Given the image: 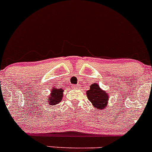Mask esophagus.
Masks as SVG:
<instances>
[{"label": "esophagus", "mask_w": 152, "mask_h": 152, "mask_svg": "<svg viewBox=\"0 0 152 152\" xmlns=\"http://www.w3.org/2000/svg\"><path fill=\"white\" fill-rule=\"evenodd\" d=\"M78 86H77H77H74V88H78Z\"/></svg>", "instance_id": "1"}]
</instances>
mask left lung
I'll list each match as a JSON object with an SVG mask.
<instances>
[{
  "label": "left lung",
  "mask_w": 152,
  "mask_h": 152,
  "mask_svg": "<svg viewBox=\"0 0 152 152\" xmlns=\"http://www.w3.org/2000/svg\"><path fill=\"white\" fill-rule=\"evenodd\" d=\"M88 99L96 109L104 110L108 105L109 94L99 87L97 83L91 85L90 89L86 91Z\"/></svg>",
  "instance_id": "1"
}]
</instances>
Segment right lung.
<instances>
[{
  "instance_id": "1",
  "label": "right lung",
  "mask_w": 152,
  "mask_h": 152,
  "mask_svg": "<svg viewBox=\"0 0 152 152\" xmlns=\"http://www.w3.org/2000/svg\"><path fill=\"white\" fill-rule=\"evenodd\" d=\"M64 90L61 88H58L56 86L53 87L50 91L49 96H48V103L50 105H56L58 104L63 98Z\"/></svg>"
}]
</instances>
